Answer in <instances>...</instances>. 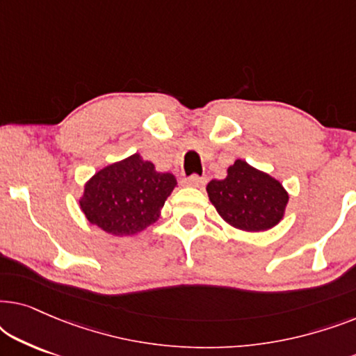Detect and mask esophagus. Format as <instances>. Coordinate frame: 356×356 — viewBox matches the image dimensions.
<instances>
[{
	"mask_svg": "<svg viewBox=\"0 0 356 356\" xmlns=\"http://www.w3.org/2000/svg\"><path fill=\"white\" fill-rule=\"evenodd\" d=\"M184 184L186 186H193V188H202L204 184H206V178H201V177H189L188 179H184Z\"/></svg>",
	"mask_w": 356,
	"mask_h": 356,
	"instance_id": "1",
	"label": "esophagus"
}]
</instances>
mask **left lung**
Listing matches in <instances>:
<instances>
[{"label": "left lung", "instance_id": "obj_1", "mask_svg": "<svg viewBox=\"0 0 356 356\" xmlns=\"http://www.w3.org/2000/svg\"><path fill=\"white\" fill-rule=\"evenodd\" d=\"M207 194L218 216L243 232H266L285 216L289 193L279 179L238 159L223 179H212Z\"/></svg>", "mask_w": 356, "mask_h": 356}]
</instances>
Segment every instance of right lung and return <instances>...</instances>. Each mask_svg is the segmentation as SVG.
Returning a JSON list of instances; mask_svg holds the SVG:
<instances>
[{
  "instance_id": "1",
  "label": "right lung",
  "mask_w": 356,
  "mask_h": 356,
  "mask_svg": "<svg viewBox=\"0 0 356 356\" xmlns=\"http://www.w3.org/2000/svg\"><path fill=\"white\" fill-rule=\"evenodd\" d=\"M175 186L172 173L157 172L152 162L133 154L99 170L84 184L79 207L108 235H138L159 220Z\"/></svg>"
}]
</instances>
